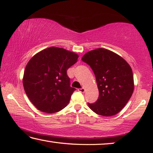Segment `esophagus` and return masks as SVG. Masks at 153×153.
<instances>
[{
	"instance_id": "obj_1",
	"label": "esophagus",
	"mask_w": 153,
	"mask_h": 153,
	"mask_svg": "<svg viewBox=\"0 0 153 153\" xmlns=\"http://www.w3.org/2000/svg\"><path fill=\"white\" fill-rule=\"evenodd\" d=\"M78 91H80V92L83 93V92H85V88H79V89H78Z\"/></svg>"
}]
</instances>
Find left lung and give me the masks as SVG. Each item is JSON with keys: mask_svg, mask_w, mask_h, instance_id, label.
I'll return each instance as SVG.
<instances>
[{"mask_svg": "<svg viewBox=\"0 0 153 153\" xmlns=\"http://www.w3.org/2000/svg\"><path fill=\"white\" fill-rule=\"evenodd\" d=\"M82 61L92 69L99 91L98 100L88 106L96 114L112 116L123 109L133 94L132 69L120 56L105 48L89 51Z\"/></svg>", "mask_w": 153, "mask_h": 153, "instance_id": "1", "label": "left lung"}]
</instances>
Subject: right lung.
<instances>
[{
    "instance_id": "right-lung-1",
    "label": "right lung",
    "mask_w": 153,
    "mask_h": 153,
    "mask_svg": "<svg viewBox=\"0 0 153 153\" xmlns=\"http://www.w3.org/2000/svg\"><path fill=\"white\" fill-rule=\"evenodd\" d=\"M78 58L76 53L52 46L29 60L22 83L28 98L37 109L52 114L67 106L76 89L70 87L66 72Z\"/></svg>"
}]
</instances>
